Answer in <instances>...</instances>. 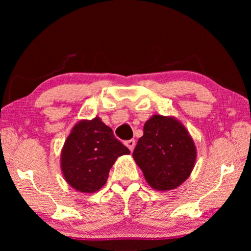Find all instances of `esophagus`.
Here are the masks:
<instances>
[{
	"mask_svg": "<svg viewBox=\"0 0 251 251\" xmlns=\"http://www.w3.org/2000/svg\"><path fill=\"white\" fill-rule=\"evenodd\" d=\"M125 145L128 147V150L130 151H133L134 148H135V141H134V139H129V141L125 142Z\"/></svg>",
	"mask_w": 251,
	"mask_h": 251,
	"instance_id": "esophagus-1",
	"label": "esophagus"
}]
</instances>
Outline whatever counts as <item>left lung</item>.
<instances>
[{"mask_svg":"<svg viewBox=\"0 0 251 251\" xmlns=\"http://www.w3.org/2000/svg\"><path fill=\"white\" fill-rule=\"evenodd\" d=\"M133 157L151 188L175 189L190 176L197 151L186 127L174 116L152 115L144 125Z\"/></svg>","mask_w":251,"mask_h":251,"instance_id":"left-lung-1","label":"left lung"}]
</instances>
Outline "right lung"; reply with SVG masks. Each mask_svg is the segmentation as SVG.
Masks as SVG:
<instances>
[{
    "label": "right lung",
    "mask_w": 251,
    "mask_h": 251,
    "mask_svg": "<svg viewBox=\"0 0 251 251\" xmlns=\"http://www.w3.org/2000/svg\"><path fill=\"white\" fill-rule=\"evenodd\" d=\"M128 148L115 138L99 116L76 123L61 151L62 174L72 188L93 194L103 187L109 169Z\"/></svg>",
    "instance_id": "right-lung-1"
}]
</instances>
